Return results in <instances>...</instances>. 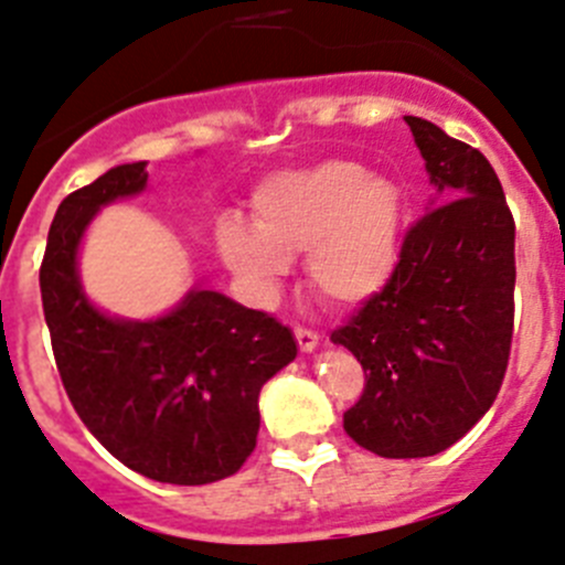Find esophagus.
<instances>
[{
    "mask_svg": "<svg viewBox=\"0 0 565 565\" xmlns=\"http://www.w3.org/2000/svg\"><path fill=\"white\" fill-rule=\"evenodd\" d=\"M294 335H297V344H299V350H302V353H313V350L319 347V335L313 333V330L297 328V330H294Z\"/></svg>",
    "mask_w": 565,
    "mask_h": 565,
    "instance_id": "34e87169",
    "label": "esophagus"
}]
</instances>
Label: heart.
Segmentation results:
<instances>
[{"mask_svg": "<svg viewBox=\"0 0 565 565\" xmlns=\"http://www.w3.org/2000/svg\"><path fill=\"white\" fill-rule=\"evenodd\" d=\"M406 237V195L390 175L355 162H319L263 181L252 230L230 221L218 252L235 277L271 291L288 260L305 255L310 288L333 305H361L395 277Z\"/></svg>", "mask_w": 565, "mask_h": 565, "instance_id": "b5f03b06", "label": "heart"}]
</instances>
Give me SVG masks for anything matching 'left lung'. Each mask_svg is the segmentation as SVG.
I'll return each mask as SVG.
<instances>
[{
	"instance_id": "obj_1",
	"label": "left lung",
	"mask_w": 565,
	"mask_h": 565,
	"mask_svg": "<svg viewBox=\"0 0 565 565\" xmlns=\"http://www.w3.org/2000/svg\"><path fill=\"white\" fill-rule=\"evenodd\" d=\"M406 122L434 199L390 286L330 335L366 375L344 431L386 459L434 457L482 420L504 381L515 291V221L495 170L434 122Z\"/></svg>"
}]
</instances>
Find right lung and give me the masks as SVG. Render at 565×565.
Returning <instances> with one entry per match:
<instances>
[{
  "instance_id": "add662e5",
  "label": "right lung",
  "mask_w": 565,
  "mask_h": 565,
  "mask_svg": "<svg viewBox=\"0 0 565 565\" xmlns=\"http://www.w3.org/2000/svg\"><path fill=\"white\" fill-rule=\"evenodd\" d=\"M148 188L117 164L61 201L41 263V302L61 381L83 426L126 468L164 484H210L255 451L263 384L297 359L294 333L195 282L157 319L108 317L77 274L97 212Z\"/></svg>"
}]
</instances>
